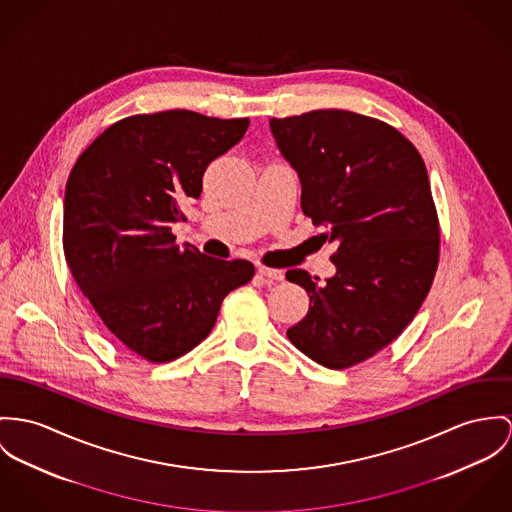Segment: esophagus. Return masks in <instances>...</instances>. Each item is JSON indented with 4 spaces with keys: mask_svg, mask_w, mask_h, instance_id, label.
<instances>
[{
    "mask_svg": "<svg viewBox=\"0 0 512 512\" xmlns=\"http://www.w3.org/2000/svg\"><path fill=\"white\" fill-rule=\"evenodd\" d=\"M259 275L265 276L267 280H282L284 273L280 269H269V267H259Z\"/></svg>",
    "mask_w": 512,
    "mask_h": 512,
    "instance_id": "obj_1",
    "label": "esophagus"
}]
</instances>
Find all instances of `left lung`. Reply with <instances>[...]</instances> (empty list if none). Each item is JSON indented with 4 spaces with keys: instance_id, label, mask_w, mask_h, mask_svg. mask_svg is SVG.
I'll return each instance as SVG.
<instances>
[{
    "instance_id": "1",
    "label": "left lung",
    "mask_w": 512,
    "mask_h": 512,
    "mask_svg": "<svg viewBox=\"0 0 512 512\" xmlns=\"http://www.w3.org/2000/svg\"><path fill=\"white\" fill-rule=\"evenodd\" d=\"M271 132L302 185V210L337 243L325 282L286 273L310 310L286 335L333 370L388 347L425 302L440 230L425 161L394 126L351 111L271 118Z\"/></svg>"
}]
</instances>
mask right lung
Returning <instances> with one entry per match:
<instances>
[{"mask_svg":"<svg viewBox=\"0 0 512 512\" xmlns=\"http://www.w3.org/2000/svg\"><path fill=\"white\" fill-rule=\"evenodd\" d=\"M249 118L195 111L134 115L79 156L64 197V255L79 290L132 353L169 362L212 331L249 261L181 249L171 224L200 197L202 175L243 138Z\"/></svg>","mask_w":512,"mask_h":512,"instance_id":"right-lung-1","label":"right lung"}]
</instances>
